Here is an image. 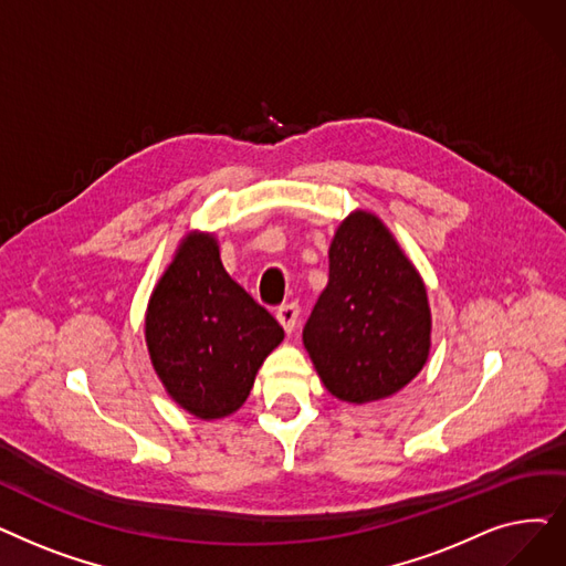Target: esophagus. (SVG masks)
<instances>
[{
	"label": "esophagus",
	"instance_id": "esophagus-1",
	"mask_svg": "<svg viewBox=\"0 0 566 566\" xmlns=\"http://www.w3.org/2000/svg\"><path fill=\"white\" fill-rule=\"evenodd\" d=\"M298 314H301V310H298V305L296 303H289V305H282L280 310H277V322L282 324V328L291 335L293 331H296V324H298Z\"/></svg>",
	"mask_w": 566,
	"mask_h": 566
}]
</instances>
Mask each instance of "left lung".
Wrapping results in <instances>:
<instances>
[{"label": "left lung", "mask_w": 566, "mask_h": 566, "mask_svg": "<svg viewBox=\"0 0 566 566\" xmlns=\"http://www.w3.org/2000/svg\"><path fill=\"white\" fill-rule=\"evenodd\" d=\"M328 261V286L303 328L305 349L335 398L384 400L428 360L426 284L381 219L365 210L337 227Z\"/></svg>", "instance_id": "left-lung-1"}]
</instances>
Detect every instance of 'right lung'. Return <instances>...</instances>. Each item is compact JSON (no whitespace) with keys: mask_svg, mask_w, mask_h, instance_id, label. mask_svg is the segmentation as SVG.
Segmentation results:
<instances>
[{"mask_svg":"<svg viewBox=\"0 0 566 566\" xmlns=\"http://www.w3.org/2000/svg\"><path fill=\"white\" fill-rule=\"evenodd\" d=\"M282 339L273 314L229 277L214 235H185L145 314L147 352L168 396L196 419H224Z\"/></svg>","mask_w":566,"mask_h":566,"instance_id":"1","label":"right lung"}]
</instances>
